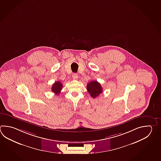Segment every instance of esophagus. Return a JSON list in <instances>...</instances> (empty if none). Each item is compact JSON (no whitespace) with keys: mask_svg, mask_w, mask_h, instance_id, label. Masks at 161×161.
Segmentation results:
<instances>
[{"mask_svg":"<svg viewBox=\"0 0 161 161\" xmlns=\"http://www.w3.org/2000/svg\"><path fill=\"white\" fill-rule=\"evenodd\" d=\"M72 77L74 80H77L78 79V75L77 73H74L73 74Z\"/></svg>","mask_w":161,"mask_h":161,"instance_id":"obj_1","label":"esophagus"}]
</instances>
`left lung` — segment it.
<instances>
[{
    "label": "left lung",
    "instance_id": "obj_1",
    "mask_svg": "<svg viewBox=\"0 0 161 161\" xmlns=\"http://www.w3.org/2000/svg\"><path fill=\"white\" fill-rule=\"evenodd\" d=\"M86 89L93 98H96L103 92L101 84L97 81H92L89 82L86 86Z\"/></svg>",
    "mask_w": 161,
    "mask_h": 161
}]
</instances>
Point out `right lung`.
<instances>
[{"mask_svg":"<svg viewBox=\"0 0 161 161\" xmlns=\"http://www.w3.org/2000/svg\"><path fill=\"white\" fill-rule=\"evenodd\" d=\"M63 88V84L60 81H56L53 84L52 87V91L56 93V95H59L61 90Z\"/></svg>","mask_w":161,"mask_h":161,"instance_id":"1","label":"right lung"}]
</instances>
